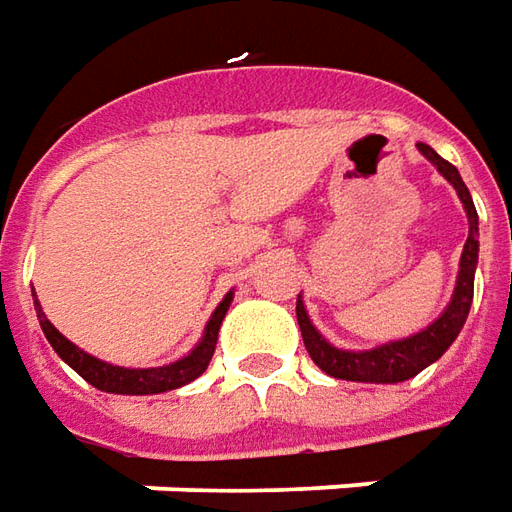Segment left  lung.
<instances>
[{
	"label": "left lung",
	"instance_id": "left-lung-1",
	"mask_svg": "<svg viewBox=\"0 0 512 512\" xmlns=\"http://www.w3.org/2000/svg\"><path fill=\"white\" fill-rule=\"evenodd\" d=\"M418 150L438 167V172L446 181L457 189V195L463 200V209L468 214V239H465L463 256H460V273H457V287L451 295L449 306L443 309V315L426 326L424 331L404 337V340H393V343H384L379 348H370V351H343V348H334L326 343V337L312 326V320L303 309V301L295 306V315H298V326H301V337L309 357L315 359V365L320 370H326L334 379H345V382H373V384H396L407 382L412 376H418L426 365H432L435 359L446 354L457 334L463 329L471 301H474V270H477V256H479V217L474 209V200L468 186L460 178L457 167H451L446 158H440L429 144H418Z\"/></svg>",
	"mask_w": 512,
	"mask_h": 512
}]
</instances>
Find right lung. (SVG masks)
Segmentation results:
<instances>
[{
    "mask_svg": "<svg viewBox=\"0 0 512 512\" xmlns=\"http://www.w3.org/2000/svg\"><path fill=\"white\" fill-rule=\"evenodd\" d=\"M231 298H234V292H228L220 306L214 309V315L209 317L206 331H203V340L192 348V354H186L183 359L172 362V365H164V368H119V365H108V362L91 357L74 343H69L61 331L49 323L38 298H35V315H38V323L47 334L49 345L55 348V354L69 368L77 370L88 384H94L97 390H105V393H119V396H153V393H167V390L195 382L200 373H206L211 357H214L217 334H220L222 317L231 306Z\"/></svg>",
    "mask_w": 512,
    "mask_h": 512,
    "instance_id": "right-lung-1",
    "label": "right lung"
}]
</instances>
